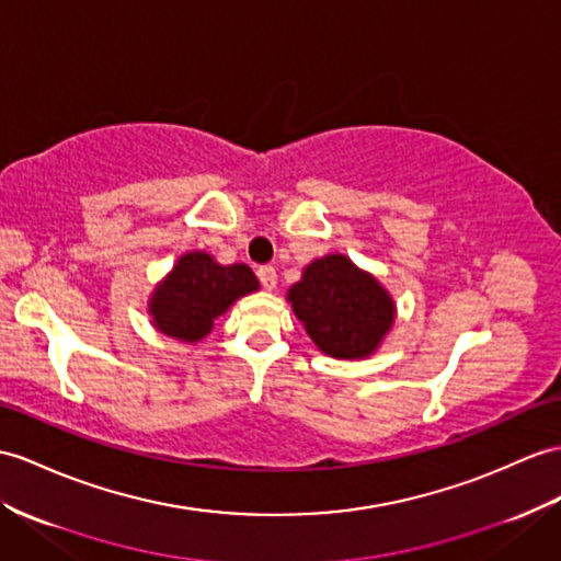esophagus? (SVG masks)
Returning <instances> with one entry per match:
<instances>
[{"mask_svg": "<svg viewBox=\"0 0 561 561\" xmlns=\"http://www.w3.org/2000/svg\"><path fill=\"white\" fill-rule=\"evenodd\" d=\"M256 276H259V280H262V285H264L266 290H273V288H276L278 276H276V268H273V266H259Z\"/></svg>", "mask_w": 561, "mask_h": 561, "instance_id": "esophagus-1", "label": "esophagus"}]
</instances>
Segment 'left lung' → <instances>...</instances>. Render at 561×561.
Masks as SVG:
<instances>
[{
    "label": "left lung",
    "instance_id": "8db88e82",
    "mask_svg": "<svg viewBox=\"0 0 561 561\" xmlns=\"http://www.w3.org/2000/svg\"><path fill=\"white\" fill-rule=\"evenodd\" d=\"M288 302L313 345L335 359L374 354L394 321L388 290L345 254L313 259L288 290Z\"/></svg>",
    "mask_w": 561,
    "mask_h": 561
}]
</instances>
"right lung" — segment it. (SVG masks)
Returning <instances> with one entry per match:
<instances>
[{"mask_svg":"<svg viewBox=\"0 0 561 561\" xmlns=\"http://www.w3.org/2000/svg\"><path fill=\"white\" fill-rule=\"evenodd\" d=\"M256 290L248 264L221 266L207 252H187L149 297V317L163 335L197 343L236 299Z\"/></svg>","mask_w":561,"mask_h":561,"instance_id":"add662e5","label":"right lung"}]
</instances>
